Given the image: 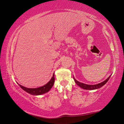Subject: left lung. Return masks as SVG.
<instances>
[{
    "mask_svg": "<svg viewBox=\"0 0 124 124\" xmlns=\"http://www.w3.org/2000/svg\"><path fill=\"white\" fill-rule=\"evenodd\" d=\"M111 76V75H110V76H109L108 78L105 80V81L101 82V83L95 84V85H88V84H84V83H81V82H79L78 81H77V80L75 79L74 77V79L75 83L78 85L79 86L81 87V88H83L84 89H86V90H94V89H97L100 88L101 86H103L104 85H105L106 83H107V82L108 81V79H110Z\"/></svg>",
    "mask_w": 124,
    "mask_h": 124,
    "instance_id": "8db88e82",
    "label": "left lung"
}]
</instances>
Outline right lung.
<instances>
[{"label":"right lung","mask_w":124,"mask_h":124,"mask_svg":"<svg viewBox=\"0 0 124 124\" xmlns=\"http://www.w3.org/2000/svg\"><path fill=\"white\" fill-rule=\"evenodd\" d=\"M55 82V77L54 74H53L52 79L50 80V81L47 84H46L43 86L40 87L38 88H27L26 87H24L21 85L19 84V85L20 86L21 89H23V90L26 91L27 93H30L33 95H39L47 93L48 91L50 90V89L52 88V86L54 85Z\"/></svg>","instance_id":"obj_1"}]
</instances>
